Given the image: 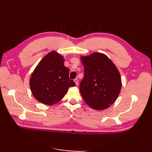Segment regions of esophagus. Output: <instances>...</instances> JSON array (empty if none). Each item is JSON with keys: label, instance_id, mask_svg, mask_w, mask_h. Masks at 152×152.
<instances>
[{"label": "esophagus", "instance_id": "esophagus-1", "mask_svg": "<svg viewBox=\"0 0 152 152\" xmlns=\"http://www.w3.org/2000/svg\"><path fill=\"white\" fill-rule=\"evenodd\" d=\"M74 83H75V84H76V86H78V79H75L74 80Z\"/></svg>", "mask_w": 152, "mask_h": 152}]
</instances>
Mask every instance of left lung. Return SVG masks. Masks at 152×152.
Returning <instances> with one entry per match:
<instances>
[{
  "label": "left lung",
  "instance_id": "obj_1",
  "mask_svg": "<svg viewBox=\"0 0 152 152\" xmlns=\"http://www.w3.org/2000/svg\"><path fill=\"white\" fill-rule=\"evenodd\" d=\"M80 59L84 66V77L80 86L82 96L93 109H107L118 99L121 89L118 69L102 53L95 52Z\"/></svg>",
  "mask_w": 152,
  "mask_h": 152
}]
</instances>
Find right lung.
Here are the masks:
<instances>
[{
	"label": "right lung",
	"instance_id": "obj_1",
	"mask_svg": "<svg viewBox=\"0 0 152 152\" xmlns=\"http://www.w3.org/2000/svg\"><path fill=\"white\" fill-rule=\"evenodd\" d=\"M63 56L56 51L46 55L32 73L30 88L34 97L42 104L51 106L60 101L70 87L75 86L69 79V69L64 65Z\"/></svg>",
	"mask_w": 152,
	"mask_h": 152
}]
</instances>
